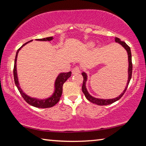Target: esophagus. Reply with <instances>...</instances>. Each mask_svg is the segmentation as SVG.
<instances>
[{
	"label": "esophagus",
	"instance_id": "1",
	"mask_svg": "<svg viewBox=\"0 0 146 146\" xmlns=\"http://www.w3.org/2000/svg\"><path fill=\"white\" fill-rule=\"evenodd\" d=\"M80 73V68L77 66H76V67L74 68L72 70V74H77V73Z\"/></svg>",
	"mask_w": 146,
	"mask_h": 146
}]
</instances>
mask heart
I'll return each instance as SVG.
<instances>
[{
	"mask_svg": "<svg viewBox=\"0 0 146 146\" xmlns=\"http://www.w3.org/2000/svg\"><path fill=\"white\" fill-rule=\"evenodd\" d=\"M95 44L92 41L88 42L86 44V48L87 49H92L95 47Z\"/></svg>",
	"mask_w": 146,
	"mask_h": 146,
	"instance_id": "b5f03b06",
	"label": "heart"
}]
</instances>
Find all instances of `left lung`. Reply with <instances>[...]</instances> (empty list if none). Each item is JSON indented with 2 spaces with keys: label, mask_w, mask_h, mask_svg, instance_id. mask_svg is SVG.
Here are the masks:
<instances>
[{
  "label": "left lung",
  "mask_w": 146,
  "mask_h": 146,
  "mask_svg": "<svg viewBox=\"0 0 146 146\" xmlns=\"http://www.w3.org/2000/svg\"><path fill=\"white\" fill-rule=\"evenodd\" d=\"M115 42H117L119 44H120L123 48L125 49V51H127V56H128V78L127 81L126 86H125L124 90L123 91V92L120 94V95L118 96V97L114 98H109V99H103V98H95L93 97L92 95H91L90 93H89L88 91L87 90V88H86V82L88 80V75L87 73L85 72H82V75L84 78V81H83V84L82 87V92L84 94L85 97L86 98L90 101V102H92L93 104H95L98 105V106H106V105H109L111 104H113V102H116L120 99V98L122 97L123 94L126 91L127 86L129 85V83L130 82L131 78V75H132V68H133V65H132V60H131V49L129 46H128L125 42L123 41H121L120 38L117 37L115 38Z\"/></svg>",
  "instance_id": "1"
}]
</instances>
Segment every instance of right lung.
Listing matches in <instances>:
<instances>
[{"mask_svg": "<svg viewBox=\"0 0 146 146\" xmlns=\"http://www.w3.org/2000/svg\"><path fill=\"white\" fill-rule=\"evenodd\" d=\"M53 36H49V37H46L44 38H39L36 39L35 40L37 41H51L53 39ZM33 41L31 40L30 41L28 42L23 44L21 48H20L18 50H17L16 53L15 59V63H14V69H13V75H14V80L15 85L17 86V89L19 91L20 93L21 94L22 97H23L24 100H26L27 103L30 104L34 107L38 108H48L53 107L55 106L56 103H57L59 100H60V97L62 93V86L64 83L68 80V78H70L71 75V72H68L67 73H60L58 74V75L56 76V80L55 81V84H54V91L50 97L48 98H43V99H40V98H34L31 97L30 96L27 95L26 93H24L23 90H22L20 86L19 78H18V74H17V56H18V53L19 51L23 48V47L26 45L27 44Z\"/></svg>", "mask_w": 146, "mask_h": 146, "instance_id": "obj_1", "label": "right lung"}]
</instances>
